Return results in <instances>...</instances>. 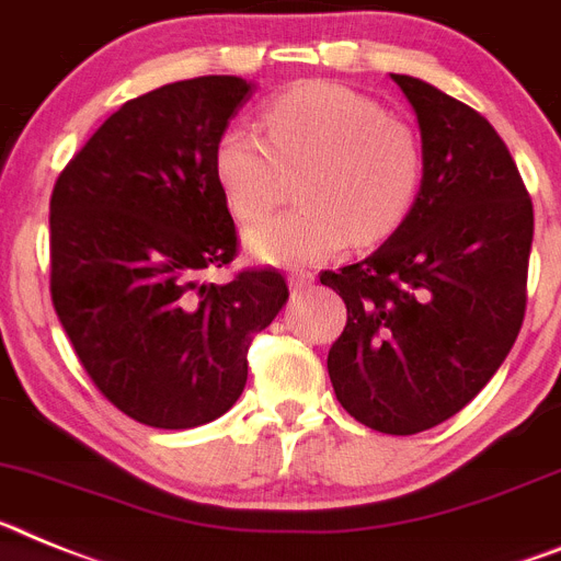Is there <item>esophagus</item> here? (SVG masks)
I'll return each instance as SVG.
<instances>
[{
	"label": "esophagus",
	"instance_id": "esophagus-1",
	"mask_svg": "<svg viewBox=\"0 0 561 561\" xmlns=\"http://www.w3.org/2000/svg\"><path fill=\"white\" fill-rule=\"evenodd\" d=\"M313 274H290L287 276V285H290V290L294 294H301V290H310L313 287Z\"/></svg>",
	"mask_w": 561,
	"mask_h": 561
}]
</instances>
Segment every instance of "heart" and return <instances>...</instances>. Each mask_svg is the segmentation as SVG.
<instances>
[{"mask_svg":"<svg viewBox=\"0 0 561 561\" xmlns=\"http://www.w3.org/2000/svg\"><path fill=\"white\" fill-rule=\"evenodd\" d=\"M265 140L228 126L211 154L214 183L242 226L262 220L301 178L296 203L245 233L253 260L319 265L358 245L392 240L423 188V146L415 129L369 95L328 81L301 84L262 112Z\"/></svg>","mask_w":561,"mask_h":561,"instance_id":"obj_1","label":"heart"}]
</instances>
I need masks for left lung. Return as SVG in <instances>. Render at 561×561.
Masks as SVG:
<instances>
[{
    "mask_svg": "<svg viewBox=\"0 0 561 561\" xmlns=\"http://www.w3.org/2000/svg\"><path fill=\"white\" fill-rule=\"evenodd\" d=\"M392 81L421 126V199L392 240L321 285L347 305L328 355L339 403L375 432L417 435L457 415L514 347L534 206L480 112L421 78Z\"/></svg>",
    "mask_w": 561,
    "mask_h": 561,
    "instance_id": "1",
    "label": "left lung"
}]
</instances>
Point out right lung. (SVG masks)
Masks as SVG:
<instances>
[{
	"label": "right lung",
	"mask_w": 561,
	"mask_h": 561,
	"mask_svg": "<svg viewBox=\"0 0 561 561\" xmlns=\"http://www.w3.org/2000/svg\"><path fill=\"white\" fill-rule=\"evenodd\" d=\"M251 92L237 76H199L126 101L53 186V308L92 383L146 426L226 415L251 339L287 301L276 267L199 282L237 256L211 154Z\"/></svg>",
	"instance_id": "1"
}]
</instances>
